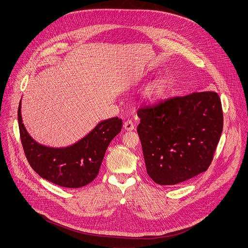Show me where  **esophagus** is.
Masks as SVG:
<instances>
[{"mask_svg": "<svg viewBox=\"0 0 248 248\" xmlns=\"http://www.w3.org/2000/svg\"><path fill=\"white\" fill-rule=\"evenodd\" d=\"M124 129H126V130H133L134 129V124H133V123L131 122V121H125L124 123Z\"/></svg>", "mask_w": 248, "mask_h": 248, "instance_id": "1", "label": "esophagus"}]
</instances>
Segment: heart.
Instances as JSON below:
<instances>
[{
	"instance_id": "obj_1",
	"label": "heart",
	"mask_w": 248,
	"mask_h": 248,
	"mask_svg": "<svg viewBox=\"0 0 248 248\" xmlns=\"http://www.w3.org/2000/svg\"><path fill=\"white\" fill-rule=\"evenodd\" d=\"M167 90V80L160 78L151 82L146 86L143 92V98L149 103H154L160 100Z\"/></svg>"
}]
</instances>
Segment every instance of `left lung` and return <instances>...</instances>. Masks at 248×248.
Returning a JSON list of instances; mask_svg holds the SVG:
<instances>
[{
  "label": "left lung",
  "mask_w": 248,
  "mask_h": 248,
  "mask_svg": "<svg viewBox=\"0 0 248 248\" xmlns=\"http://www.w3.org/2000/svg\"><path fill=\"white\" fill-rule=\"evenodd\" d=\"M137 116L146 170L156 184L174 186L209 168L223 131L216 92L172 97L140 108Z\"/></svg>",
  "instance_id": "8db88e82"
}]
</instances>
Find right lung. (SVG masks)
<instances>
[{"mask_svg":"<svg viewBox=\"0 0 248 248\" xmlns=\"http://www.w3.org/2000/svg\"><path fill=\"white\" fill-rule=\"evenodd\" d=\"M17 119L22 147L31 168L41 178L68 188H78L94 181L106 150L123 125L118 117L102 121L75 144L55 148L36 142L29 135L22 123L21 101Z\"/></svg>","mask_w":248,"mask_h":248,"instance_id":"right-lung-1","label":"right lung"}]
</instances>
